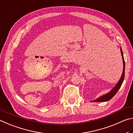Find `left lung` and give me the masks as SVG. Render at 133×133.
<instances>
[{
  "mask_svg": "<svg viewBox=\"0 0 133 133\" xmlns=\"http://www.w3.org/2000/svg\"><path fill=\"white\" fill-rule=\"evenodd\" d=\"M120 50H121V54H122V57L123 58V71L122 75V76H121L120 80L118 81V82H117V83L116 84L115 87H114L113 89L108 93V94L104 95H103V96L99 97L98 99L95 100V101H94V102H106V101H109V100H110L116 94H117L118 90H119V89L121 87V86H122V83L123 82V81H124V79L125 62H124V57H123V51L122 50V48L121 47H120Z\"/></svg>",
  "mask_w": 133,
  "mask_h": 133,
  "instance_id": "obj_1",
  "label": "left lung"
}]
</instances>
